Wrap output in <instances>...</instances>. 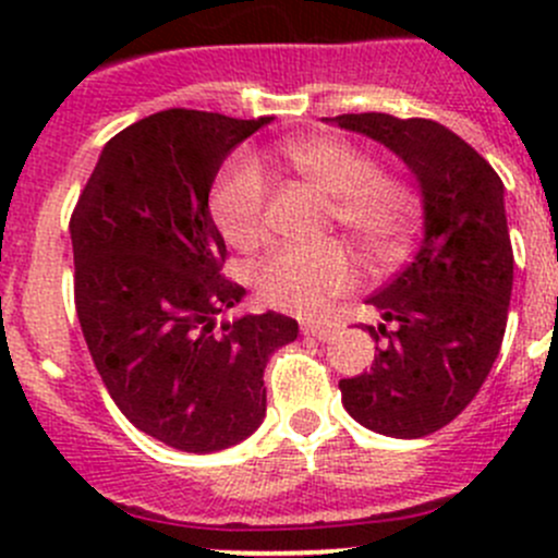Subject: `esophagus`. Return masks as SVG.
<instances>
[{"instance_id":"esophagus-1","label":"esophagus","mask_w":558,"mask_h":558,"mask_svg":"<svg viewBox=\"0 0 558 558\" xmlns=\"http://www.w3.org/2000/svg\"><path fill=\"white\" fill-rule=\"evenodd\" d=\"M302 335L305 337H313V340H331L335 337V329L331 326H320V324H302Z\"/></svg>"}]
</instances>
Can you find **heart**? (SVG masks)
<instances>
[{
  "label": "heart",
  "instance_id": "b5f03b06",
  "mask_svg": "<svg viewBox=\"0 0 558 558\" xmlns=\"http://www.w3.org/2000/svg\"><path fill=\"white\" fill-rule=\"evenodd\" d=\"M286 159L307 183L331 199V218L373 256L397 251L415 216L408 183L378 172V161L359 145L311 137L286 145ZM213 221L229 245L247 251L267 234V183L251 161H234L210 194ZM253 286L267 305L318 313L331 296L356 286V267L340 245L269 251L253 269Z\"/></svg>",
  "mask_w": 558,
  "mask_h": 558
}]
</instances>
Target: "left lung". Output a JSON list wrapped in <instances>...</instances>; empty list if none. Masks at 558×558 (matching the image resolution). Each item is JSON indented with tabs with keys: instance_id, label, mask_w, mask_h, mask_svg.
<instances>
[{
	"instance_id": "left-lung-1",
	"label": "left lung",
	"mask_w": 558,
	"mask_h": 558,
	"mask_svg": "<svg viewBox=\"0 0 558 558\" xmlns=\"http://www.w3.org/2000/svg\"><path fill=\"white\" fill-rule=\"evenodd\" d=\"M326 121L378 140L421 185L418 253L367 300L384 324L364 329L386 345L375 348L369 373L340 380L351 418L415 440L451 424L499 356L513 291L505 185L472 145L429 118L348 112Z\"/></svg>"
}]
</instances>
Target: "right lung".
<instances>
[{"label":"right lung","instance_id":"right-lung-1","mask_svg":"<svg viewBox=\"0 0 558 558\" xmlns=\"http://www.w3.org/2000/svg\"><path fill=\"white\" fill-rule=\"evenodd\" d=\"M221 112H154L102 148L70 218L75 307L112 402L185 453L238 446L267 413L264 367L296 340L280 313L218 315L245 296L221 275L210 216L223 159L262 126Z\"/></svg>","mask_w":558,"mask_h":558}]
</instances>
